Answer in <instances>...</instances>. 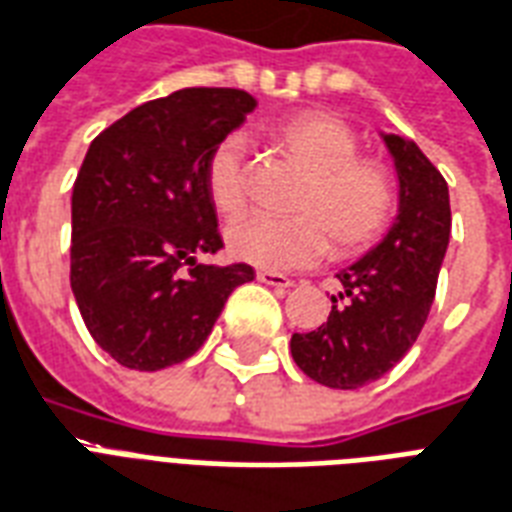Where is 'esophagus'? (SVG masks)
Returning <instances> with one entry per match:
<instances>
[{
	"label": "esophagus",
	"mask_w": 512,
	"mask_h": 512,
	"mask_svg": "<svg viewBox=\"0 0 512 512\" xmlns=\"http://www.w3.org/2000/svg\"><path fill=\"white\" fill-rule=\"evenodd\" d=\"M256 278H259L261 283H267V286H275V288H291V286H294V280L286 278L283 272L259 270V272H256Z\"/></svg>",
	"instance_id": "obj_1"
}]
</instances>
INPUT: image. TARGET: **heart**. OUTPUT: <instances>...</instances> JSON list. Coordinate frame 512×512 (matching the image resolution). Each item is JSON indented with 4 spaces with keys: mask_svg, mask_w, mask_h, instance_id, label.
I'll return each instance as SVG.
<instances>
[{
    "mask_svg": "<svg viewBox=\"0 0 512 512\" xmlns=\"http://www.w3.org/2000/svg\"><path fill=\"white\" fill-rule=\"evenodd\" d=\"M307 169L294 218L248 213L226 226L234 259L264 270H302L324 259L332 240L337 251L356 253L386 232L397 210V186L380 161L356 156V134L337 115L307 110L272 129ZM205 191L221 215L240 213L248 199L245 140L226 134L205 161Z\"/></svg>",
    "mask_w": 512,
    "mask_h": 512,
    "instance_id": "obj_1",
    "label": "heart"
}]
</instances>
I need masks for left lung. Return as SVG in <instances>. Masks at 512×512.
I'll return each instance as SVG.
<instances>
[{
	"label": "left lung",
	"instance_id": "1",
	"mask_svg": "<svg viewBox=\"0 0 512 512\" xmlns=\"http://www.w3.org/2000/svg\"><path fill=\"white\" fill-rule=\"evenodd\" d=\"M399 178V213L388 234L356 264L337 272L343 291L313 332L291 337L307 378L359 388L383 378L424 329L451 237V199L440 169L413 140L383 134Z\"/></svg>",
	"mask_w": 512,
	"mask_h": 512
}]
</instances>
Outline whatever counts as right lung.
Instances as JSON below:
<instances>
[{
    "label": "right lung",
    "mask_w": 512,
    "mask_h": 512,
    "mask_svg": "<svg viewBox=\"0 0 512 512\" xmlns=\"http://www.w3.org/2000/svg\"><path fill=\"white\" fill-rule=\"evenodd\" d=\"M256 107L240 88H183L107 126L72 186L69 283L96 345L129 370L186 361L251 264H199L224 248L205 191L213 145Z\"/></svg>",
    "instance_id": "obj_1"
}]
</instances>
